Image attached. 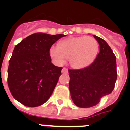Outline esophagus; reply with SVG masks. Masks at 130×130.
<instances>
[{
    "mask_svg": "<svg viewBox=\"0 0 130 130\" xmlns=\"http://www.w3.org/2000/svg\"><path fill=\"white\" fill-rule=\"evenodd\" d=\"M61 73H64V74H67V73H68V69L65 68V67H63L61 70Z\"/></svg>",
    "mask_w": 130,
    "mask_h": 130,
    "instance_id": "obj_1",
    "label": "esophagus"
}]
</instances>
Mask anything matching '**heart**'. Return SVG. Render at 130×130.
Here are the masks:
<instances>
[{"instance_id":"1","label":"heart","mask_w":130,"mask_h":130,"mask_svg":"<svg viewBox=\"0 0 130 130\" xmlns=\"http://www.w3.org/2000/svg\"><path fill=\"white\" fill-rule=\"evenodd\" d=\"M99 45L92 37H71L61 40L58 47L52 46L50 55L58 64L65 63L69 58L70 65L74 69H82L88 66L97 56Z\"/></svg>"}]
</instances>
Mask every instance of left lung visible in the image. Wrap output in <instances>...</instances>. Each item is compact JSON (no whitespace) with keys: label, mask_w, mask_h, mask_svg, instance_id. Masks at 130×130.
<instances>
[{"label":"left lung","mask_w":130,"mask_h":130,"mask_svg":"<svg viewBox=\"0 0 130 130\" xmlns=\"http://www.w3.org/2000/svg\"><path fill=\"white\" fill-rule=\"evenodd\" d=\"M99 45L94 61L81 69L69 70L71 96L77 107L89 108L110 94L117 78V62L113 51L105 40L93 35Z\"/></svg>","instance_id":"left-lung-1"}]
</instances>
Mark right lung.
Returning a JSON list of instances; mask_svg holds the SVG:
<instances>
[{"mask_svg":"<svg viewBox=\"0 0 130 130\" xmlns=\"http://www.w3.org/2000/svg\"><path fill=\"white\" fill-rule=\"evenodd\" d=\"M65 35L37 32L16 45L8 69V84L12 96L23 105L44 104L52 94L62 67L51 63L50 49Z\"/></svg>","mask_w":130,"mask_h":130,"instance_id":"obj_1","label":"right lung"}]
</instances>
